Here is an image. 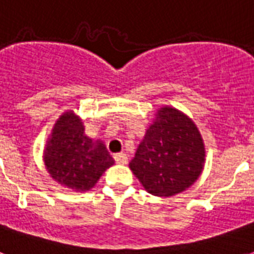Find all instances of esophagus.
I'll use <instances>...</instances> for the list:
<instances>
[{
    "instance_id": "34e87169",
    "label": "esophagus",
    "mask_w": 254,
    "mask_h": 254,
    "mask_svg": "<svg viewBox=\"0 0 254 254\" xmlns=\"http://www.w3.org/2000/svg\"><path fill=\"white\" fill-rule=\"evenodd\" d=\"M113 158L117 163H121V165H125L127 162V155L124 154V153H119V154L113 155Z\"/></svg>"
}]
</instances>
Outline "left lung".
<instances>
[{
  "label": "left lung",
  "instance_id": "left-lung-1",
  "mask_svg": "<svg viewBox=\"0 0 254 254\" xmlns=\"http://www.w3.org/2000/svg\"><path fill=\"white\" fill-rule=\"evenodd\" d=\"M157 116L129 167L147 192L171 196L199 178L204 145L195 124L179 111L166 107Z\"/></svg>",
  "mask_w": 254,
  "mask_h": 254
}]
</instances>
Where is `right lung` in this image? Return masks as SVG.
I'll return each instance as SVG.
<instances>
[{
	"instance_id": "add662e5",
	"label": "right lung",
	"mask_w": 254,
	"mask_h": 254,
	"mask_svg": "<svg viewBox=\"0 0 254 254\" xmlns=\"http://www.w3.org/2000/svg\"><path fill=\"white\" fill-rule=\"evenodd\" d=\"M115 163L107 147L84 134L81 120L67 112L58 120L45 151L50 175L75 191H87Z\"/></svg>"
}]
</instances>
